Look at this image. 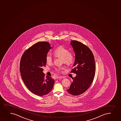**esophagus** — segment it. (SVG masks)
Segmentation results:
<instances>
[{
  "label": "esophagus",
  "instance_id": "1",
  "mask_svg": "<svg viewBox=\"0 0 121 121\" xmlns=\"http://www.w3.org/2000/svg\"><path fill=\"white\" fill-rule=\"evenodd\" d=\"M65 77H64V76H60L59 77V78H60V79H63V78H64Z\"/></svg>",
  "mask_w": 121,
  "mask_h": 121
}]
</instances>
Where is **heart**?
I'll list each match as a JSON object with an SVG mask.
<instances>
[{"label":"heart","instance_id":"b5f03b06","mask_svg":"<svg viewBox=\"0 0 121 121\" xmlns=\"http://www.w3.org/2000/svg\"><path fill=\"white\" fill-rule=\"evenodd\" d=\"M54 55L55 57H61L63 59V62L68 65H70L74 61V56L73 53L69 52V49L62 46H60L56 48L54 52ZM46 61L48 64H51L53 61L52 56L50 54H48L46 57ZM63 69L61 67L56 68V70L60 71Z\"/></svg>","mask_w":121,"mask_h":121}]
</instances>
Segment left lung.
<instances>
[{"label":"left lung","mask_w":121,"mask_h":121,"mask_svg":"<svg viewBox=\"0 0 121 121\" xmlns=\"http://www.w3.org/2000/svg\"><path fill=\"white\" fill-rule=\"evenodd\" d=\"M70 44L75 53V60L71 72L76 74L73 78L68 92L73 95H78L88 89L94 79L95 65L93 52L86 46L78 41L72 40Z\"/></svg>","instance_id":"1"}]
</instances>
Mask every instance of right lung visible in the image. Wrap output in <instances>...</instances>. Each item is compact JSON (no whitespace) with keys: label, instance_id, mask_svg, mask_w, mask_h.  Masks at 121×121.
Segmentation results:
<instances>
[{"label":"right lung","instance_id":"add662e5","mask_svg":"<svg viewBox=\"0 0 121 121\" xmlns=\"http://www.w3.org/2000/svg\"><path fill=\"white\" fill-rule=\"evenodd\" d=\"M52 48L48 42H39L26 51L21 57L20 70L21 77L27 88L39 96L48 94L52 89L54 80L43 72L46 57Z\"/></svg>","mask_w":121,"mask_h":121}]
</instances>
